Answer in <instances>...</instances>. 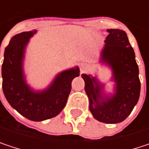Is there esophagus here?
<instances>
[{"label": "esophagus", "mask_w": 149, "mask_h": 149, "mask_svg": "<svg viewBox=\"0 0 149 149\" xmlns=\"http://www.w3.org/2000/svg\"><path fill=\"white\" fill-rule=\"evenodd\" d=\"M86 69H87V65L84 64V63H81V64H80V71L83 72H84Z\"/></svg>", "instance_id": "1"}]
</instances>
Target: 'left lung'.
Listing matches in <instances>:
<instances>
[{"instance_id":"obj_1","label":"left lung","mask_w":149,"mask_h":149,"mask_svg":"<svg viewBox=\"0 0 149 149\" xmlns=\"http://www.w3.org/2000/svg\"><path fill=\"white\" fill-rule=\"evenodd\" d=\"M107 32L109 35L104 40L100 62L112 71L114 93L106 94L104 84L96 77L82 74V77L94 118L112 124L124 121L130 115L139 100L141 83L134 49L127 33L120 29H108Z\"/></svg>"}]
</instances>
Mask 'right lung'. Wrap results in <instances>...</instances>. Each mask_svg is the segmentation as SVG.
Here are the masks:
<instances>
[{
    "label": "right lung",
    "mask_w": 149,
    "mask_h": 149,
    "mask_svg": "<svg viewBox=\"0 0 149 149\" xmlns=\"http://www.w3.org/2000/svg\"><path fill=\"white\" fill-rule=\"evenodd\" d=\"M36 32H23L10 40L4 52L1 75L3 93L9 104L26 118L40 122L55 117L65 108L79 68L61 72L43 91L31 88L26 81L23 61L26 47Z\"/></svg>",
    "instance_id": "right-lung-1"
}]
</instances>
